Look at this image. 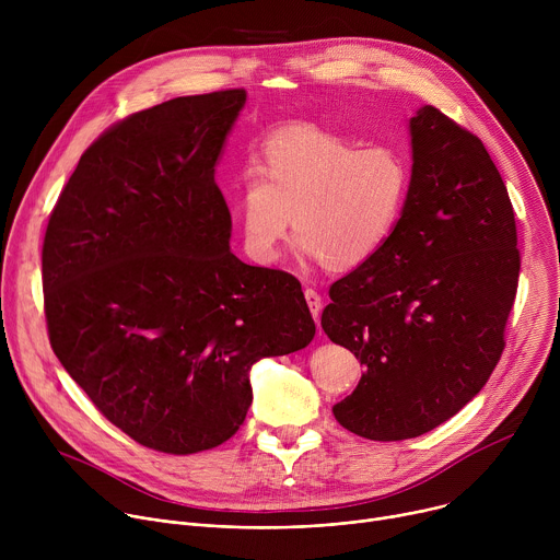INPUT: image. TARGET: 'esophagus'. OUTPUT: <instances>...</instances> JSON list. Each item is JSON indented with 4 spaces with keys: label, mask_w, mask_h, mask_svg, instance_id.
<instances>
[{
    "label": "esophagus",
    "mask_w": 560,
    "mask_h": 560,
    "mask_svg": "<svg viewBox=\"0 0 560 560\" xmlns=\"http://www.w3.org/2000/svg\"><path fill=\"white\" fill-rule=\"evenodd\" d=\"M305 301H307V307H310L312 316L318 322V314H322V305H324L322 294H318V292L312 290V288H307V290H305Z\"/></svg>",
    "instance_id": "esophagus-1"
}]
</instances>
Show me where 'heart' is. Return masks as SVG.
Segmentation results:
<instances>
[{"label":"heart","mask_w":560,"mask_h":560,"mask_svg":"<svg viewBox=\"0 0 560 560\" xmlns=\"http://www.w3.org/2000/svg\"><path fill=\"white\" fill-rule=\"evenodd\" d=\"M408 186V162L392 143L357 145L328 128H283L266 141L261 168L238 177L244 246L255 261L272 264L292 223L301 257L357 268L394 232Z\"/></svg>","instance_id":"heart-1"}]
</instances>
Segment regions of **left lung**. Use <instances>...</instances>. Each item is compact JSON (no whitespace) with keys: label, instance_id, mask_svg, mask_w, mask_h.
<instances>
[{"label":"left lung","instance_id":"1","mask_svg":"<svg viewBox=\"0 0 560 560\" xmlns=\"http://www.w3.org/2000/svg\"><path fill=\"white\" fill-rule=\"evenodd\" d=\"M412 177L383 248L335 281L322 328L365 368L335 419L421 436L483 389L518 288L514 208L483 141L434 106L410 119Z\"/></svg>","mask_w":560,"mask_h":560}]
</instances>
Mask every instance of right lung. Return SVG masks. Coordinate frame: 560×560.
<instances>
[{"instance_id":"1","label":"right lung","mask_w":560,"mask_h":560,"mask_svg":"<svg viewBox=\"0 0 560 560\" xmlns=\"http://www.w3.org/2000/svg\"><path fill=\"white\" fill-rule=\"evenodd\" d=\"M246 91L164 102L79 159L44 236L52 352L95 408L143 447L228 441L253 404L250 368L314 339L301 283L230 253L214 182Z\"/></svg>"}]
</instances>
